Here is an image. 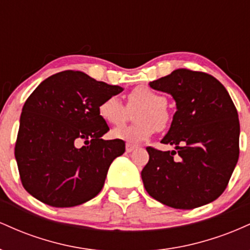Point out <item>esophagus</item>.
Wrapping results in <instances>:
<instances>
[{
	"label": "esophagus",
	"mask_w": 250,
	"mask_h": 250,
	"mask_svg": "<svg viewBox=\"0 0 250 250\" xmlns=\"http://www.w3.org/2000/svg\"><path fill=\"white\" fill-rule=\"evenodd\" d=\"M136 148V146L130 145V143H127V145H125V150H127V153H131V151H134Z\"/></svg>",
	"instance_id": "esophagus-1"
}]
</instances>
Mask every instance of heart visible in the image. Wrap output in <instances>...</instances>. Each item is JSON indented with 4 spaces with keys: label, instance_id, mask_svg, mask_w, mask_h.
I'll list each match as a JSON object with an SVG mask.
<instances>
[{
    "label": "heart",
    "instance_id": "heart-1",
    "mask_svg": "<svg viewBox=\"0 0 250 250\" xmlns=\"http://www.w3.org/2000/svg\"><path fill=\"white\" fill-rule=\"evenodd\" d=\"M134 113L136 123L130 125H121L111 131L113 137L128 143L137 145L147 141L156 131V128L163 129L169 122L167 111V100L153 89L140 85L134 88L127 97V107L133 109L139 107ZM97 113L104 122L111 125H119L127 117V108L117 97H108L97 107Z\"/></svg>",
    "mask_w": 250,
    "mask_h": 250
}]
</instances>
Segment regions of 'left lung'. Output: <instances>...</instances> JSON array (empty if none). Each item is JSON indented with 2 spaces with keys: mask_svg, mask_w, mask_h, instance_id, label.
I'll return each mask as SVG.
<instances>
[{
  "mask_svg": "<svg viewBox=\"0 0 250 250\" xmlns=\"http://www.w3.org/2000/svg\"><path fill=\"white\" fill-rule=\"evenodd\" d=\"M149 85L170 94L176 113L161 141L175 150L147 147L149 161L141 171L146 190L176 209L213 202L228 186L240 154L239 115L228 91L214 76L189 69L174 70Z\"/></svg>",
  "mask_w": 250,
  "mask_h": 250,
  "instance_id": "left-lung-1",
  "label": "left lung"
}]
</instances>
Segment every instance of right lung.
<instances>
[{
  "label": "right lung",
  "instance_id": "add662e5",
  "mask_svg": "<svg viewBox=\"0 0 250 250\" xmlns=\"http://www.w3.org/2000/svg\"><path fill=\"white\" fill-rule=\"evenodd\" d=\"M123 90L82 71L51 75L22 108L15 159L25 190L51 207H75L95 197L111 162L125 150L97 113L103 100ZM86 145L79 147V142Z\"/></svg>",
  "mask_w": 250,
  "mask_h": 250
}]
</instances>
